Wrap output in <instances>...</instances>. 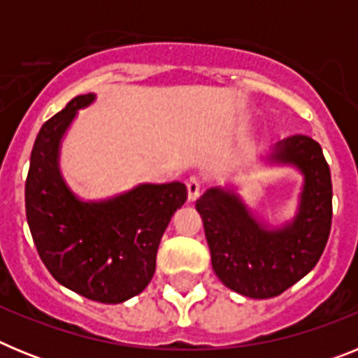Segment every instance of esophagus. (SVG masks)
I'll use <instances>...</instances> for the list:
<instances>
[{
	"mask_svg": "<svg viewBox=\"0 0 358 358\" xmlns=\"http://www.w3.org/2000/svg\"><path fill=\"white\" fill-rule=\"evenodd\" d=\"M186 188H188V199L189 201H195V199L201 195V189H202V182L199 177L192 176L186 179Z\"/></svg>",
	"mask_w": 358,
	"mask_h": 358,
	"instance_id": "esophagus-1",
	"label": "esophagus"
}]
</instances>
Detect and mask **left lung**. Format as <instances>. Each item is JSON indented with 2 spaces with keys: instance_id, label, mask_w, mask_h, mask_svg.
<instances>
[{
  "instance_id": "obj_1",
  "label": "left lung",
  "mask_w": 358,
  "mask_h": 358,
  "mask_svg": "<svg viewBox=\"0 0 358 358\" xmlns=\"http://www.w3.org/2000/svg\"><path fill=\"white\" fill-rule=\"evenodd\" d=\"M273 163L305 176L292 224L268 231L231 189L211 188L195 206L204 222L211 265L227 289L255 299L280 296L315 267L331 227V176L321 145L294 134L274 147Z\"/></svg>"
}]
</instances>
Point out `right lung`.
<instances>
[{"label":"right lung","instance_id":"right-lung-1","mask_svg":"<svg viewBox=\"0 0 358 358\" xmlns=\"http://www.w3.org/2000/svg\"><path fill=\"white\" fill-rule=\"evenodd\" d=\"M93 93L78 94L41 127L24 186L27 218L41 260L61 285L98 303L138 296L156 271L170 218L188 197L182 182L140 185L102 202H82L59 172V145Z\"/></svg>","mask_w":358,"mask_h":358}]
</instances>
